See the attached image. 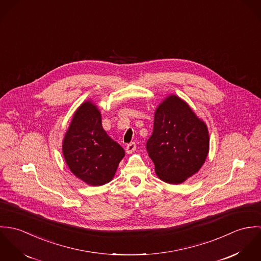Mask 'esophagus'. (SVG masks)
I'll list each match as a JSON object with an SVG mask.
<instances>
[{
	"mask_svg": "<svg viewBox=\"0 0 261 261\" xmlns=\"http://www.w3.org/2000/svg\"><path fill=\"white\" fill-rule=\"evenodd\" d=\"M136 144L135 143H130V144H128L127 146H126V148H125V151H126V153H133L135 150H136Z\"/></svg>",
	"mask_w": 261,
	"mask_h": 261,
	"instance_id": "1",
	"label": "esophagus"
}]
</instances>
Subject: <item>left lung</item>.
Masks as SVG:
<instances>
[{
	"label": "left lung",
	"instance_id": "left-lung-1",
	"mask_svg": "<svg viewBox=\"0 0 261 261\" xmlns=\"http://www.w3.org/2000/svg\"><path fill=\"white\" fill-rule=\"evenodd\" d=\"M209 146L207 124L184 99L170 94L156 107L147 149L159 179L182 184L202 168Z\"/></svg>",
	"mask_w": 261,
	"mask_h": 261
}]
</instances>
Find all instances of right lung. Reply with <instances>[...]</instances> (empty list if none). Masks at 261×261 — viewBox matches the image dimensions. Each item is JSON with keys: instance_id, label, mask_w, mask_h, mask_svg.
Returning <instances> with one entry per match:
<instances>
[{"instance_id": "right-lung-1", "label": "right lung", "mask_w": 261, "mask_h": 261, "mask_svg": "<svg viewBox=\"0 0 261 261\" xmlns=\"http://www.w3.org/2000/svg\"><path fill=\"white\" fill-rule=\"evenodd\" d=\"M62 152L71 173L90 186L111 182L124 156V149L103 129L101 112L90 99L75 111Z\"/></svg>"}]
</instances>
